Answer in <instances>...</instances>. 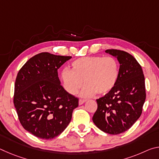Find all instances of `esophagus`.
I'll return each instance as SVG.
<instances>
[{"label": "esophagus", "instance_id": "1", "mask_svg": "<svg viewBox=\"0 0 159 159\" xmlns=\"http://www.w3.org/2000/svg\"><path fill=\"white\" fill-rule=\"evenodd\" d=\"M85 102V99H79V105H81V104H83V103H84Z\"/></svg>", "mask_w": 159, "mask_h": 159}]
</instances>
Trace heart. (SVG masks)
<instances>
[{
  "instance_id": "1",
  "label": "heart",
  "mask_w": 159,
  "mask_h": 159,
  "mask_svg": "<svg viewBox=\"0 0 159 159\" xmlns=\"http://www.w3.org/2000/svg\"><path fill=\"white\" fill-rule=\"evenodd\" d=\"M118 77L119 64L112 56L79 58L71 63V69L64 68L60 74L64 89L71 95H76L84 83L85 85L80 93L84 98L97 93H108L116 84Z\"/></svg>"
}]
</instances>
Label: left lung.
Here are the masks:
<instances>
[{
  "instance_id": "left-lung-1",
  "label": "left lung",
  "mask_w": 159,
  "mask_h": 159,
  "mask_svg": "<svg viewBox=\"0 0 159 159\" xmlns=\"http://www.w3.org/2000/svg\"><path fill=\"white\" fill-rule=\"evenodd\" d=\"M105 52L119 61V77L110 92L97 99L93 120L104 133L118 134L130 129L140 117L146 99L144 76L140 64L130 54L116 49Z\"/></svg>"
}]
</instances>
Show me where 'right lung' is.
I'll list each match as a JSON object with an SVG mask.
<instances>
[{
	"instance_id": "obj_1",
	"label": "right lung",
	"mask_w": 159,
	"mask_h": 159,
	"mask_svg": "<svg viewBox=\"0 0 159 159\" xmlns=\"http://www.w3.org/2000/svg\"><path fill=\"white\" fill-rule=\"evenodd\" d=\"M71 58L41 52L29 59L18 72L13 102L21 125L37 138L57 137L79 106V99L64 89L58 77V69Z\"/></svg>"
}]
</instances>
